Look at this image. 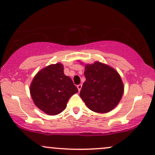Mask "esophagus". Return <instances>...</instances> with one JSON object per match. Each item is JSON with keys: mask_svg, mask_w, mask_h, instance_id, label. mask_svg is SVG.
I'll return each instance as SVG.
<instances>
[{"mask_svg": "<svg viewBox=\"0 0 155 155\" xmlns=\"http://www.w3.org/2000/svg\"><path fill=\"white\" fill-rule=\"evenodd\" d=\"M81 88H82V84H79V85H77V88H78V90H79V91H81Z\"/></svg>", "mask_w": 155, "mask_h": 155, "instance_id": "obj_1", "label": "esophagus"}]
</instances>
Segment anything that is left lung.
Segmentation results:
<instances>
[{
	"label": "left lung",
	"instance_id": "left-lung-1",
	"mask_svg": "<svg viewBox=\"0 0 155 155\" xmlns=\"http://www.w3.org/2000/svg\"><path fill=\"white\" fill-rule=\"evenodd\" d=\"M86 81L80 96L90 110L105 113L118 104L123 94V84L119 74L98 61L85 67Z\"/></svg>",
	"mask_w": 155,
	"mask_h": 155
}]
</instances>
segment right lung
I'll return each mask as SVG.
<instances>
[{
  "label": "right lung",
  "mask_w": 155,
  "mask_h": 155,
  "mask_svg": "<svg viewBox=\"0 0 155 155\" xmlns=\"http://www.w3.org/2000/svg\"><path fill=\"white\" fill-rule=\"evenodd\" d=\"M30 90L36 106L51 115L62 112L70 97L78 92L71 78L64 74V67L60 63L49 65L39 71Z\"/></svg>",
  "instance_id": "right-lung-1"
}]
</instances>
